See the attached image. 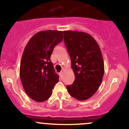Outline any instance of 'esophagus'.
<instances>
[{
    "instance_id": "34e87169",
    "label": "esophagus",
    "mask_w": 129,
    "mask_h": 129,
    "mask_svg": "<svg viewBox=\"0 0 129 129\" xmlns=\"http://www.w3.org/2000/svg\"><path fill=\"white\" fill-rule=\"evenodd\" d=\"M62 74H63V72H60L59 73V75H60V76H62Z\"/></svg>"
}]
</instances>
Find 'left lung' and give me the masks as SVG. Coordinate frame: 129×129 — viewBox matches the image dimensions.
I'll use <instances>...</instances> for the list:
<instances>
[{
	"label": "left lung",
	"mask_w": 129,
	"mask_h": 129,
	"mask_svg": "<svg viewBox=\"0 0 129 129\" xmlns=\"http://www.w3.org/2000/svg\"><path fill=\"white\" fill-rule=\"evenodd\" d=\"M64 42L69 54L75 80L67 89L72 97L85 101L96 92L102 83L104 64L101 49L87 33L63 31Z\"/></svg>",
	"instance_id": "8db88e82"
}]
</instances>
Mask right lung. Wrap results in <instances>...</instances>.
I'll list each match as a JSON object with an SVG mask.
<instances>
[{
    "label": "right lung",
    "mask_w": 129,
    "mask_h": 129,
    "mask_svg": "<svg viewBox=\"0 0 129 129\" xmlns=\"http://www.w3.org/2000/svg\"><path fill=\"white\" fill-rule=\"evenodd\" d=\"M63 38L62 31H40L32 36L25 47L20 61V80L26 93L36 102L50 98L58 82L50 56L54 47Z\"/></svg>",
    "instance_id": "1"
}]
</instances>
